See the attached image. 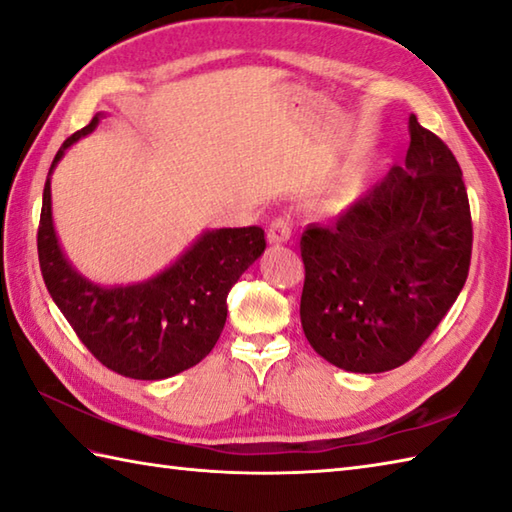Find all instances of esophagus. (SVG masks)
Here are the masks:
<instances>
[{
  "label": "esophagus",
  "mask_w": 512,
  "mask_h": 512,
  "mask_svg": "<svg viewBox=\"0 0 512 512\" xmlns=\"http://www.w3.org/2000/svg\"><path fill=\"white\" fill-rule=\"evenodd\" d=\"M289 236H292V223L287 218H276L267 229V240L269 243H287Z\"/></svg>",
  "instance_id": "esophagus-1"
}]
</instances>
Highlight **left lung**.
<instances>
[{"mask_svg": "<svg viewBox=\"0 0 512 512\" xmlns=\"http://www.w3.org/2000/svg\"><path fill=\"white\" fill-rule=\"evenodd\" d=\"M408 129L403 167L301 238L303 332L347 372L410 361L468 278L472 220L459 162L417 115Z\"/></svg>", "mask_w": 512, "mask_h": 512, "instance_id": "1", "label": "left lung"}]
</instances>
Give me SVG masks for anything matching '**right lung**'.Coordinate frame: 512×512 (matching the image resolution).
Returning a JSON list of instances; mask_svg holds the SVG:
<instances>
[{
	"instance_id": "1",
	"label": "right lung",
	"mask_w": 512,
	"mask_h": 512,
	"mask_svg": "<svg viewBox=\"0 0 512 512\" xmlns=\"http://www.w3.org/2000/svg\"><path fill=\"white\" fill-rule=\"evenodd\" d=\"M98 113L57 151L48 171L37 254L48 294L80 341L106 368L158 381L194 368L214 350L227 321V294L265 252L260 227L207 229L165 272L136 285L102 287L66 260L51 211V173L64 151L98 127Z\"/></svg>"
}]
</instances>
